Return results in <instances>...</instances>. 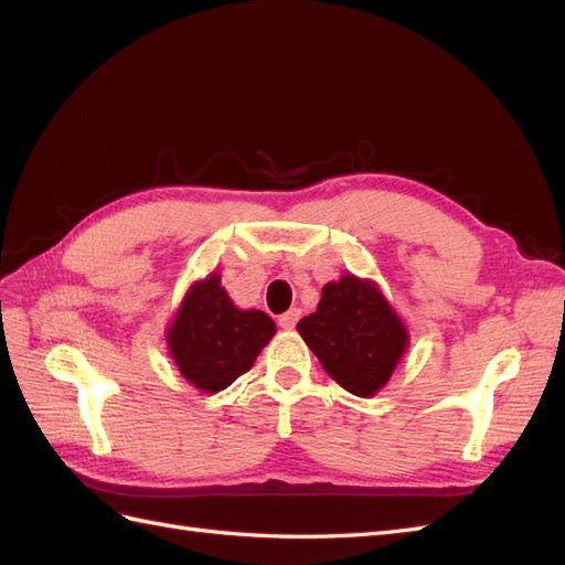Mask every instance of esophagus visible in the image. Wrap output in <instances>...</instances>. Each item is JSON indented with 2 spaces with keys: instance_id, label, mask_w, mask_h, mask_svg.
Wrapping results in <instances>:
<instances>
[{
  "instance_id": "obj_1",
  "label": "esophagus",
  "mask_w": 565,
  "mask_h": 565,
  "mask_svg": "<svg viewBox=\"0 0 565 565\" xmlns=\"http://www.w3.org/2000/svg\"><path fill=\"white\" fill-rule=\"evenodd\" d=\"M299 318H301V309H289L287 313L280 316L278 324H280L282 330H295V324L299 322Z\"/></svg>"
}]
</instances>
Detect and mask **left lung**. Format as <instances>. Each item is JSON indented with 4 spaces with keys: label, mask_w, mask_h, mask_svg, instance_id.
Here are the masks:
<instances>
[{
    "label": "left lung",
    "mask_w": 565,
    "mask_h": 565,
    "mask_svg": "<svg viewBox=\"0 0 565 565\" xmlns=\"http://www.w3.org/2000/svg\"><path fill=\"white\" fill-rule=\"evenodd\" d=\"M297 330L324 372L361 398L388 384L409 344L405 322L380 285L353 273L322 287L316 313L301 318Z\"/></svg>",
    "instance_id": "8db88e82"
}]
</instances>
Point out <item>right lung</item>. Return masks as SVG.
Wrapping results in <instances>:
<instances>
[{
	"label": "right lung",
	"instance_id": "obj_1",
	"mask_svg": "<svg viewBox=\"0 0 565 565\" xmlns=\"http://www.w3.org/2000/svg\"><path fill=\"white\" fill-rule=\"evenodd\" d=\"M276 334L264 311L237 309L214 270L188 287L164 332L174 365L202 393H216L249 372Z\"/></svg>",
	"mask_w": 565,
	"mask_h": 565
}]
</instances>
